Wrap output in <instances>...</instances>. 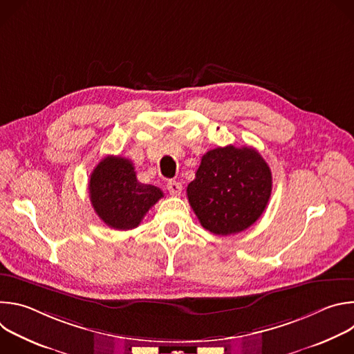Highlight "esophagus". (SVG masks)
<instances>
[{"label": "esophagus", "mask_w": 354, "mask_h": 354, "mask_svg": "<svg viewBox=\"0 0 354 354\" xmlns=\"http://www.w3.org/2000/svg\"><path fill=\"white\" fill-rule=\"evenodd\" d=\"M167 189L169 190L171 194H175V196H179L182 193V183H179L178 180H169L167 183Z\"/></svg>", "instance_id": "obj_1"}]
</instances>
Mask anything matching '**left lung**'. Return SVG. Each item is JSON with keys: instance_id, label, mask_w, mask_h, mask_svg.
Returning a JSON list of instances; mask_svg holds the SVG:
<instances>
[{"instance_id": "left-lung-1", "label": "left lung", "mask_w": 354, "mask_h": 354, "mask_svg": "<svg viewBox=\"0 0 354 354\" xmlns=\"http://www.w3.org/2000/svg\"><path fill=\"white\" fill-rule=\"evenodd\" d=\"M186 192L201 225L216 235H231L249 228L265 212L272 172L255 148L217 147L201 157Z\"/></svg>"}]
</instances>
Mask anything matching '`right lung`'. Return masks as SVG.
<instances>
[{
    "instance_id": "right-lung-1",
    "label": "right lung",
    "mask_w": 354,
    "mask_h": 354,
    "mask_svg": "<svg viewBox=\"0 0 354 354\" xmlns=\"http://www.w3.org/2000/svg\"><path fill=\"white\" fill-rule=\"evenodd\" d=\"M91 205L106 225L115 230L138 227L147 212L164 196L153 185L137 180L133 162L122 157H105L91 174Z\"/></svg>"
}]
</instances>
